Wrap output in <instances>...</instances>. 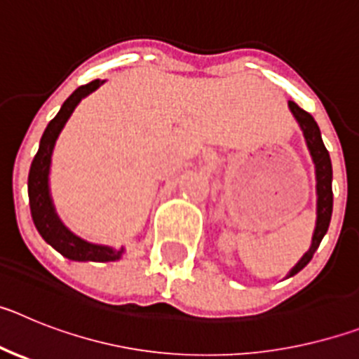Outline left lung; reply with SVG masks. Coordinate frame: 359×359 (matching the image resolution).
Returning a JSON list of instances; mask_svg holds the SVG:
<instances>
[{"instance_id":"obj_1","label":"left lung","mask_w":359,"mask_h":359,"mask_svg":"<svg viewBox=\"0 0 359 359\" xmlns=\"http://www.w3.org/2000/svg\"><path fill=\"white\" fill-rule=\"evenodd\" d=\"M293 113L294 120L298 122L300 129L304 133V138H306V145L309 149L311 160L315 163V177H316V224L315 231H313V239H311V246L306 253L302 255V259L290 269L287 278L297 275L300 269L306 268L309 264V261L313 259L315 252L318 250L320 243H322L323 236L327 233L329 223H331L332 215V165H331V156H329L327 149L323 145L322 135H320L318 123L315 122V118L304 111L302 107H298L294 102L287 104Z\"/></svg>"}]
</instances>
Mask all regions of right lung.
<instances>
[{
	"mask_svg": "<svg viewBox=\"0 0 359 359\" xmlns=\"http://www.w3.org/2000/svg\"><path fill=\"white\" fill-rule=\"evenodd\" d=\"M104 82L106 81L97 79V81L90 82V84L77 88L66 98L59 113L55 115V118L44 129L39 142V151H37L36 158L32 161L30 172H28V199H30L32 219H34L37 231L53 250H57L69 261L77 262L118 261L120 257L123 255V252H126L123 246L116 250L106 246V244H95L75 236L62 223L61 217L57 215L52 194H50V167H52V154L57 138H59L66 122H68V118L72 116V113L75 111V107L79 106L82 98L97 91Z\"/></svg>",
	"mask_w": 359,
	"mask_h": 359,
	"instance_id": "right-lung-1",
	"label": "right lung"
}]
</instances>
